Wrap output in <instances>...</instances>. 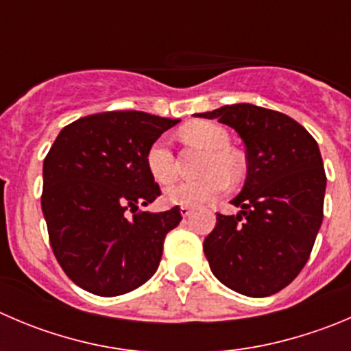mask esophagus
<instances>
[{
  "label": "esophagus",
  "mask_w": 351,
  "mask_h": 351,
  "mask_svg": "<svg viewBox=\"0 0 351 351\" xmlns=\"http://www.w3.org/2000/svg\"><path fill=\"white\" fill-rule=\"evenodd\" d=\"M193 213L191 206H181V215L182 217H189Z\"/></svg>",
  "instance_id": "obj_1"
}]
</instances>
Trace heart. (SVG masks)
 Segmentation results:
<instances>
[{"mask_svg": "<svg viewBox=\"0 0 351 351\" xmlns=\"http://www.w3.org/2000/svg\"><path fill=\"white\" fill-rule=\"evenodd\" d=\"M181 136L184 141L202 146L208 152V156L202 167V173H205V178L198 179V181L178 182V184L167 188L163 199L169 205H202V203L217 198L228 189V178L226 176H229V178L241 176V158L238 156V153L229 148L231 138H229L228 131L220 128L219 123L206 122V120L191 122L182 129ZM145 162L149 176L158 184H169L176 179V173H178L176 158H173L169 143L163 138L156 139L149 146Z\"/></svg>", "mask_w": 351, "mask_h": 351, "instance_id": "b5f03b06", "label": "heart"}]
</instances>
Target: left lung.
<instances>
[{"label": "left lung", "instance_id": "obj_1", "mask_svg": "<svg viewBox=\"0 0 351 351\" xmlns=\"http://www.w3.org/2000/svg\"><path fill=\"white\" fill-rule=\"evenodd\" d=\"M234 129L246 148L238 215L217 213L203 252L213 276L241 295L281 291L302 272L324 217L326 172L315 139L291 117L239 103L198 113Z\"/></svg>", "mask_w": 351, "mask_h": 351}]
</instances>
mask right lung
Instances as JSON below:
<instances>
[{
  "mask_svg": "<svg viewBox=\"0 0 351 351\" xmlns=\"http://www.w3.org/2000/svg\"><path fill=\"white\" fill-rule=\"evenodd\" d=\"M178 122L134 110L95 113L65 125L49 148L41 195L49 245L70 281L86 291L125 295L158 269L181 208H138L162 195L146 152Z\"/></svg>",
  "mask_w": 351,
  "mask_h": 351,
  "instance_id": "obj_1",
  "label": "right lung"
}]
</instances>
